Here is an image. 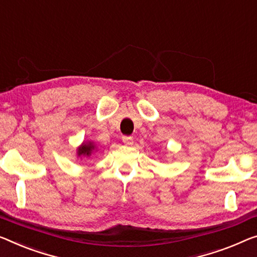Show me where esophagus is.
<instances>
[{
	"instance_id": "34e87169",
	"label": "esophagus",
	"mask_w": 257,
	"mask_h": 257,
	"mask_svg": "<svg viewBox=\"0 0 257 257\" xmlns=\"http://www.w3.org/2000/svg\"><path fill=\"white\" fill-rule=\"evenodd\" d=\"M133 137L132 136H123L122 137V142H123L124 144H127V145H130V144H133Z\"/></svg>"
}]
</instances>
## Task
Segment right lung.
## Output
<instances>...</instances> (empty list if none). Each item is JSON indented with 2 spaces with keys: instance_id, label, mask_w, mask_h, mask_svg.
<instances>
[{
  "instance_id": "right-lung-1",
  "label": "right lung",
  "mask_w": 257,
  "mask_h": 257,
  "mask_svg": "<svg viewBox=\"0 0 257 257\" xmlns=\"http://www.w3.org/2000/svg\"><path fill=\"white\" fill-rule=\"evenodd\" d=\"M93 150H94V145H92V143L83 144L82 147L78 149V156H90L91 152Z\"/></svg>"
}]
</instances>
